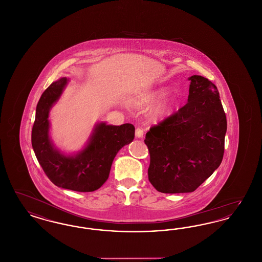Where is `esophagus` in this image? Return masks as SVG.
Returning a JSON list of instances; mask_svg holds the SVG:
<instances>
[{"instance_id":"obj_1","label":"esophagus","mask_w":262,"mask_h":262,"mask_svg":"<svg viewBox=\"0 0 262 262\" xmlns=\"http://www.w3.org/2000/svg\"><path fill=\"white\" fill-rule=\"evenodd\" d=\"M143 136H144V132H143L142 128H137L136 129V137L137 138H142Z\"/></svg>"}]
</instances>
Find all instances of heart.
<instances>
[{
	"instance_id": "b5f03b06",
	"label": "heart",
	"mask_w": 262,
	"mask_h": 262,
	"mask_svg": "<svg viewBox=\"0 0 262 262\" xmlns=\"http://www.w3.org/2000/svg\"><path fill=\"white\" fill-rule=\"evenodd\" d=\"M169 94V88H158L150 90L148 92L144 93L140 99L138 100V104L142 106H148L151 104H154L158 102L159 100L163 99L165 96ZM176 100L170 99L159 104L157 107L154 108V110L151 113V117L155 121H163L167 119L171 114L173 113L176 107Z\"/></svg>"
}]
</instances>
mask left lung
<instances>
[{
    "label": "left lung",
    "instance_id": "8db88e82",
    "mask_svg": "<svg viewBox=\"0 0 262 262\" xmlns=\"http://www.w3.org/2000/svg\"><path fill=\"white\" fill-rule=\"evenodd\" d=\"M187 103L152 126L144 139L148 180L163 193L192 192L220 166L227 119L215 84L192 75Z\"/></svg>",
    "mask_w": 262,
    "mask_h": 262
}]
</instances>
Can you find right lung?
Here are the masks:
<instances>
[{"mask_svg": "<svg viewBox=\"0 0 262 262\" xmlns=\"http://www.w3.org/2000/svg\"><path fill=\"white\" fill-rule=\"evenodd\" d=\"M69 79L54 81L41 95L36 107L31 143L38 162L57 187L75 191H94L108 180L113 160L119 150L135 138L132 124H96L85 146L75 154H64L51 140L49 113L60 99Z\"/></svg>", "mask_w": 262, "mask_h": 262, "instance_id": "add662e5", "label": "right lung"}]
</instances>
